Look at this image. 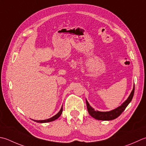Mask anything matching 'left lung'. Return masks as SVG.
<instances>
[{"instance_id": "left-lung-1", "label": "left lung", "mask_w": 146, "mask_h": 146, "mask_svg": "<svg viewBox=\"0 0 146 146\" xmlns=\"http://www.w3.org/2000/svg\"><path fill=\"white\" fill-rule=\"evenodd\" d=\"M134 90H135V86H133V88L132 92H131L130 95L127 99V101H125L120 106L117 108L116 109L111 111H108V112H101V111H95L90 106L89 104H88V101L86 100L88 112L89 113V115L92 117H93L94 118L99 119V120H112V119L118 118V117L123 113V111L125 110V108L127 107V106L130 103V101H132L134 94Z\"/></svg>"}]
</instances>
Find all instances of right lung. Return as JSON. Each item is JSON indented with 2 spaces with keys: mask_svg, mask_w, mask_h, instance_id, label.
I'll use <instances>...</instances> for the list:
<instances>
[{
  "mask_svg": "<svg viewBox=\"0 0 146 146\" xmlns=\"http://www.w3.org/2000/svg\"><path fill=\"white\" fill-rule=\"evenodd\" d=\"M62 112V107L61 108V110L59 111V112L57 114V115H56L55 116H54L53 117H52V118H50L49 119H45V120H33L34 121H36L38 123H47V122H50V121H52L54 120H55V119H58L59 117L61 116V113Z\"/></svg>",
  "mask_w": 146,
  "mask_h": 146,
  "instance_id": "1",
  "label": "right lung"
}]
</instances>
